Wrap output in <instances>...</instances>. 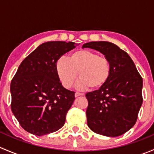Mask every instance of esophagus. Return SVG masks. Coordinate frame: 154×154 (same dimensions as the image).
<instances>
[{"label": "esophagus", "mask_w": 154, "mask_h": 154, "mask_svg": "<svg viewBox=\"0 0 154 154\" xmlns=\"http://www.w3.org/2000/svg\"><path fill=\"white\" fill-rule=\"evenodd\" d=\"M74 96H75V97H80V96H83V93H80V92H75Z\"/></svg>", "instance_id": "obj_1"}]
</instances>
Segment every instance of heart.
<instances>
[{
    "label": "heart",
    "mask_w": 154,
    "mask_h": 154,
    "mask_svg": "<svg viewBox=\"0 0 154 154\" xmlns=\"http://www.w3.org/2000/svg\"><path fill=\"white\" fill-rule=\"evenodd\" d=\"M56 71L59 80L66 88L73 86L78 77L80 79L78 86L80 88L89 87L97 89L108 82L112 73L109 60L99 56L94 51L83 50L73 52L68 60L60 59L56 64Z\"/></svg>",
    "instance_id": "obj_1"
}]
</instances>
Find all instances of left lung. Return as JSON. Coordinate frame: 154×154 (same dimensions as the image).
<instances>
[{
  "label": "left lung",
  "instance_id": "1",
  "mask_svg": "<svg viewBox=\"0 0 154 154\" xmlns=\"http://www.w3.org/2000/svg\"><path fill=\"white\" fill-rule=\"evenodd\" d=\"M99 51L111 63L108 82L88 92L87 125L94 133L109 137L124 134L136 124L142 104L143 80L125 51L109 42H90L83 45Z\"/></svg>",
  "mask_w": 154,
  "mask_h": 154
}]
</instances>
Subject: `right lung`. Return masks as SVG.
Here are the masks:
<instances>
[{
    "instance_id": "obj_1",
    "label": "right lung",
    "mask_w": 154,
    "mask_h": 154,
    "mask_svg": "<svg viewBox=\"0 0 154 154\" xmlns=\"http://www.w3.org/2000/svg\"><path fill=\"white\" fill-rule=\"evenodd\" d=\"M78 45L47 42L22 61L11 81V109L23 129L41 136L64 125L74 92L63 86L56 71L59 59Z\"/></svg>"
}]
</instances>
